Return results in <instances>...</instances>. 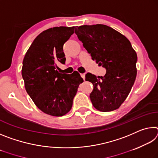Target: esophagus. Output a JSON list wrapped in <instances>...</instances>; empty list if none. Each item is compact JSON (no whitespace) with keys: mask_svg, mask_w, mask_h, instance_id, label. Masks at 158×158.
<instances>
[{"mask_svg":"<svg viewBox=\"0 0 158 158\" xmlns=\"http://www.w3.org/2000/svg\"><path fill=\"white\" fill-rule=\"evenodd\" d=\"M81 78L84 79V80H85V74H81Z\"/></svg>","mask_w":158,"mask_h":158,"instance_id":"1","label":"esophagus"}]
</instances>
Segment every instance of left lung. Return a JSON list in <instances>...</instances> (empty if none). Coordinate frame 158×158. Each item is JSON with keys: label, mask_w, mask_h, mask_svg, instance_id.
<instances>
[{"label": "left lung", "mask_w": 158, "mask_h": 158, "mask_svg": "<svg viewBox=\"0 0 158 158\" xmlns=\"http://www.w3.org/2000/svg\"><path fill=\"white\" fill-rule=\"evenodd\" d=\"M74 33L83 46L100 66L106 69L104 77L85 74L93 85L90 98L100 111L119 108L129 95L137 76V56L130 42L108 26H77Z\"/></svg>", "instance_id": "8db88e82"}]
</instances>
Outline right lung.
I'll use <instances>...</instances> for the list:
<instances>
[{
    "label": "right lung",
    "instance_id": "obj_1",
    "mask_svg": "<svg viewBox=\"0 0 158 158\" xmlns=\"http://www.w3.org/2000/svg\"><path fill=\"white\" fill-rule=\"evenodd\" d=\"M73 27H54L37 36L26 52L21 74L26 90L44 113L62 116L70 110L83 79L79 73L61 74L57 64L65 63L63 44L74 33Z\"/></svg>",
    "mask_w": 158,
    "mask_h": 158
}]
</instances>
